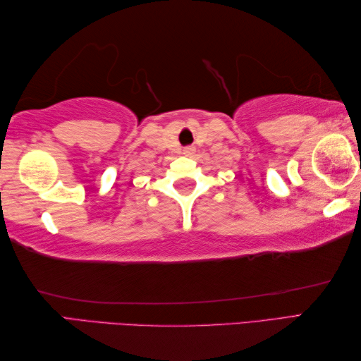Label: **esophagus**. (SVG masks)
Listing matches in <instances>:
<instances>
[{"label":"esophagus","mask_w":361,"mask_h":361,"mask_svg":"<svg viewBox=\"0 0 361 361\" xmlns=\"http://www.w3.org/2000/svg\"><path fill=\"white\" fill-rule=\"evenodd\" d=\"M194 147H186V149H183V155H186V157H190L194 153Z\"/></svg>","instance_id":"obj_1"}]
</instances>
